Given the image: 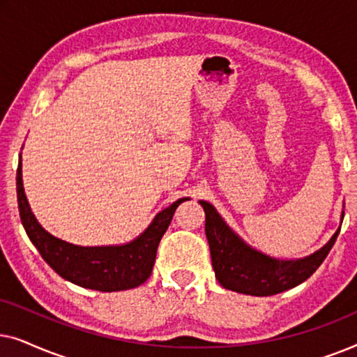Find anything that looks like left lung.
Returning a JSON list of instances; mask_svg holds the SVG:
<instances>
[{"label": "left lung", "mask_w": 357, "mask_h": 357, "mask_svg": "<svg viewBox=\"0 0 357 357\" xmlns=\"http://www.w3.org/2000/svg\"><path fill=\"white\" fill-rule=\"evenodd\" d=\"M206 214L204 232L211 250L216 280L229 291L248 296H273L296 287L314 275L328 255L340 231L328 243L299 260H276L247 245L208 202H199ZM343 218V216H341Z\"/></svg>", "instance_id": "left-lung-1"}]
</instances>
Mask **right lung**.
Segmentation results:
<instances>
[{"label": "right lung", "mask_w": 357, "mask_h": 357, "mask_svg": "<svg viewBox=\"0 0 357 357\" xmlns=\"http://www.w3.org/2000/svg\"><path fill=\"white\" fill-rule=\"evenodd\" d=\"M16 188L22 226L43 260L73 284L102 292L133 289L148 280L159 242L172 221L175 209L190 199L180 198L155 214L149 227L125 245L81 247L53 237L37 222L24 193L21 160L17 165Z\"/></svg>", "instance_id": "1"}]
</instances>
